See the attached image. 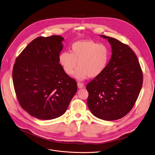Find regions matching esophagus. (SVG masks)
Listing matches in <instances>:
<instances>
[{
    "instance_id": "obj_1",
    "label": "esophagus",
    "mask_w": 155,
    "mask_h": 155,
    "mask_svg": "<svg viewBox=\"0 0 155 155\" xmlns=\"http://www.w3.org/2000/svg\"><path fill=\"white\" fill-rule=\"evenodd\" d=\"M77 86H78V87L79 88H81L84 87V84L83 83H81V82H78Z\"/></svg>"
}]
</instances>
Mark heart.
Listing matches in <instances>:
<instances>
[{
  "instance_id": "obj_1",
  "label": "heart",
  "mask_w": 155,
  "mask_h": 155,
  "mask_svg": "<svg viewBox=\"0 0 155 155\" xmlns=\"http://www.w3.org/2000/svg\"><path fill=\"white\" fill-rule=\"evenodd\" d=\"M108 46L93 40H82L74 43L70 52L65 51L59 55V62L65 73L72 75L77 67L75 77L84 80L87 77L95 78L106 69L110 59Z\"/></svg>"
}]
</instances>
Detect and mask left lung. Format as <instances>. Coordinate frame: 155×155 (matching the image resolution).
Returning <instances> with one entry per match:
<instances>
[{
	"instance_id": "1",
	"label": "left lung",
	"mask_w": 155,
	"mask_h": 155,
	"mask_svg": "<svg viewBox=\"0 0 155 155\" xmlns=\"http://www.w3.org/2000/svg\"><path fill=\"white\" fill-rule=\"evenodd\" d=\"M107 38L112 54L103 73L87 86V103L93 115L105 120H119L132 109L143 85V72L137 57L126 44Z\"/></svg>"
}]
</instances>
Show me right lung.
<instances>
[{
    "label": "right lung",
    "mask_w": 155,
    "mask_h": 155,
    "mask_svg": "<svg viewBox=\"0 0 155 155\" xmlns=\"http://www.w3.org/2000/svg\"><path fill=\"white\" fill-rule=\"evenodd\" d=\"M64 38L38 37L18 56L12 80L18 101L35 118L49 120L67 110L77 91L76 81L59 62Z\"/></svg>",
    "instance_id": "right-lung-1"
}]
</instances>
